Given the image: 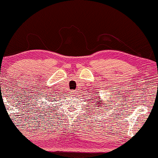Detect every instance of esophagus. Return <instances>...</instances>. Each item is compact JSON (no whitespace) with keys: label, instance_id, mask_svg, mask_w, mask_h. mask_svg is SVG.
Instances as JSON below:
<instances>
[{"label":"esophagus","instance_id":"34e87169","mask_svg":"<svg viewBox=\"0 0 158 158\" xmlns=\"http://www.w3.org/2000/svg\"><path fill=\"white\" fill-rule=\"evenodd\" d=\"M70 93L73 94V95H74V94H76V90H72V91L70 92Z\"/></svg>","mask_w":158,"mask_h":158}]
</instances>
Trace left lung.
<instances>
[{"label": "left lung", "instance_id": "obj_1", "mask_svg": "<svg viewBox=\"0 0 158 158\" xmlns=\"http://www.w3.org/2000/svg\"><path fill=\"white\" fill-rule=\"evenodd\" d=\"M100 99H101L100 97H97V98H96V97H95L93 99H94V105H95L96 107L98 106V107H99V108H100V107H99V106H102V101L100 100ZM103 102H104V101H103ZM102 108H103V107H102Z\"/></svg>", "mask_w": 158, "mask_h": 158}]
</instances>
